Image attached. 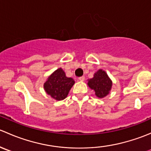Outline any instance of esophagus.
I'll list each match as a JSON object with an SVG mask.
<instances>
[{
	"mask_svg": "<svg viewBox=\"0 0 151 151\" xmlns=\"http://www.w3.org/2000/svg\"><path fill=\"white\" fill-rule=\"evenodd\" d=\"M79 80H80V81H84V80H85L84 76H82V77H79Z\"/></svg>",
	"mask_w": 151,
	"mask_h": 151,
	"instance_id": "1",
	"label": "esophagus"
}]
</instances>
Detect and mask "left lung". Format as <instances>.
<instances>
[{
  "label": "left lung",
  "instance_id": "1",
  "mask_svg": "<svg viewBox=\"0 0 151 151\" xmlns=\"http://www.w3.org/2000/svg\"><path fill=\"white\" fill-rule=\"evenodd\" d=\"M88 85L95 91L96 96L101 99L109 94L112 83L107 74L102 69H99L94 74L92 79L88 80Z\"/></svg>",
  "mask_w": 151,
  "mask_h": 151
}]
</instances>
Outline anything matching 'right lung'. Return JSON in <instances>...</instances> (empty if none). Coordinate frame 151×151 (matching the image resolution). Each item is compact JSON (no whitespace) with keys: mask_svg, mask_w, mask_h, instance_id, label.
Here are the masks:
<instances>
[{"mask_svg":"<svg viewBox=\"0 0 151 151\" xmlns=\"http://www.w3.org/2000/svg\"><path fill=\"white\" fill-rule=\"evenodd\" d=\"M74 83L72 78L67 77L64 71L59 68L47 78L44 84V88L52 98L60 101L66 98Z\"/></svg>","mask_w":151,"mask_h":151,"instance_id":"add662e5","label":"right lung"}]
</instances>
